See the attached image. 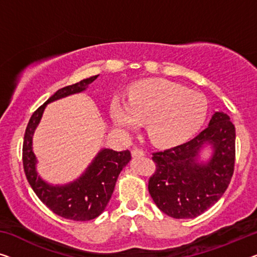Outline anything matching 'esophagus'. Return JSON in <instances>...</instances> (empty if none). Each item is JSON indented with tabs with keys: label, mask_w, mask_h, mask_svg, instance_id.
<instances>
[{
	"label": "esophagus",
	"mask_w": 257,
	"mask_h": 257,
	"mask_svg": "<svg viewBox=\"0 0 257 257\" xmlns=\"http://www.w3.org/2000/svg\"><path fill=\"white\" fill-rule=\"evenodd\" d=\"M145 155L143 150H140V149H133L132 156L134 158H139V157H143Z\"/></svg>",
	"instance_id": "1"
}]
</instances>
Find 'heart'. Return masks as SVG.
<instances>
[{
  "label": "heart",
  "instance_id": "heart-1",
  "mask_svg": "<svg viewBox=\"0 0 257 257\" xmlns=\"http://www.w3.org/2000/svg\"><path fill=\"white\" fill-rule=\"evenodd\" d=\"M109 116L117 129L134 132L147 122L153 144L172 147L193 137L208 116V100L200 92L182 84L155 78L136 83L129 90L128 101L114 98Z\"/></svg>",
  "mask_w": 257,
  "mask_h": 257
}]
</instances>
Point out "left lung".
Wrapping results in <instances>:
<instances>
[{
	"instance_id": "obj_1",
	"label": "left lung",
	"mask_w": 257,
	"mask_h": 257,
	"mask_svg": "<svg viewBox=\"0 0 257 257\" xmlns=\"http://www.w3.org/2000/svg\"><path fill=\"white\" fill-rule=\"evenodd\" d=\"M205 150L209 157H201ZM235 128L218 110L208 127L185 144L153 153L156 172L149 180L153 202L167 216H200L223 196L234 171Z\"/></svg>"
}]
</instances>
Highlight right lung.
Segmentation results:
<instances>
[{"instance_id": "1", "label": "right lung", "mask_w": 257, "mask_h": 257, "mask_svg": "<svg viewBox=\"0 0 257 257\" xmlns=\"http://www.w3.org/2000/svg\"><path fill=\"white\" fill-rule=\"evenodd\" d=\"M98 76L84 78L78 83L56 91L32 114L25 130L23 144V165L34 193L57 216L76 221L94 219L102 213L112 197L118 174L132 160L130 151L101 149L77 179L62 185H52L38 174V159L33 151V135L40 123L46 106L59 99L85 91Z\"/></svg>"}]
</instances>
